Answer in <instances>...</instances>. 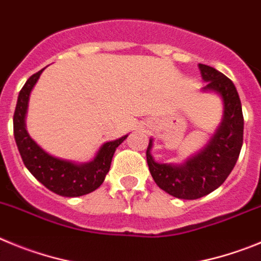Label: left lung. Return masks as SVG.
<instances>
[{
    "instance_id": "left-lung-1",
    "label": "left lung",
    "mask_w": 261,
    "mask_h": 261,
    "mask_svg": "<svg viewBox=\"0 0 261 261\" xmlns=\"http://www.w3.org/2000/svg\"><path fill=\"white\" fill-rule=\"evenodd\" d=\"M205 86L203 92L221 97L222 118L205 147L182 164L159 163L152 156L153 139L147 148V163L157 186L174 198L194 200L221 186L231 173L243 144L242 104L234 83L222 72L199 63Z\"/></svg>"
}]
</instances>
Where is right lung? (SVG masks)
<instances>
[{
  "mask_svg": "<svg viewBox=\"0 0 261 261\" xmlns=\"http://www.w3.org/2000/svg\"><path fill=\"white\" fill-rule=\"evenodd\" d=\"M44 70L30 76L18 96L13 118L16 147L25 168L51 192L66 198L90 194L102 185L117 147L128 135L104 143L93 160L88 163H75L48 153L32 139L25 126L30 95Z\"/></svg>",
  "mask_w": 261,
  "mask_h": 261,
  "instance_id": "obj_1",
  "label": "right lung"
}]
</instances>
